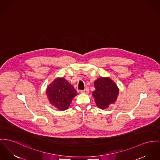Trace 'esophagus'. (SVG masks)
<instances>
[{"label": "esophagus", "mask_w": 160, "mask_h": 160, "mask_svg": "<svg viewBox=\"0 0 160 160\" xmlns=\"http://www.w3.org/2000/svg\"><path fill=\"white\" fill-rule=\"evenodd\" d=\"M81 93H84V94H88L89 93V89L88 88H85V90L81 91Z\"/></svg>", "instance_id": "esophagus-1"}]
</instances>
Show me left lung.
I'll list each match as a JSON object with an SVG mask.
<instances>
[{"mask_svg": "<svg viewBox=\"0 0 160 160\" xmlns=\"http://www.w3.org/2000/svg\"><path fill=\"white\" fill-rule=\"evenodd\" d=\"M95 90L92 95L95 98L96 106L101 109H106L114 104L119 95L117 84L108 77L98 78L94 82Z\"/></svg>", "mask_w": 160, "mask_h": 160, "instance_id": "left-lung-1", "label": "left lung"}]
</instances>
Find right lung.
Wrapping results in <instances>:
<instances>
[{"instance_id": "obj_1", "label": "right lung", "mask_w": 160, "mask_h": 160, "mask_svg": "<svg viewBox=\"0 0 160 160\" xmlns=\"http://www.w3.org/2000/svg\"><path fill=\"white\" fill-rule=\"evenodd\" d=\"M46 94L52 106L63 111L68 108L78 93L65 78H57L48 85Z\"/></svg>"}]
</instances>
